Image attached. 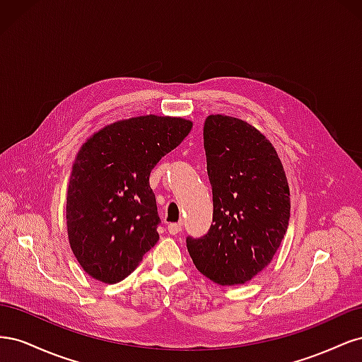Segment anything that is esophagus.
<instances>
[{
	"label": "esophagus",
	"instance_id": "34e87169",
	"mask_svg": "<svg viewBox=\"0 0 362 362\" xmlns=\"http://www.w3.org/2000/svg\"><path fill=\"white\" fill-rule=\"evenodd\" d=\"M182 225L181 223H169L168 225V231L170 235H177L178 233H181Z\"/></svg>",
	"mask_w": 362,
	"mask_h": 362
}]
</instances>
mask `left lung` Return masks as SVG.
<instances>
[{
	"label": "left lung",
	"instance_id": "obj_1",
	"mask_svg": "<svg viewBox=\"0 0 362 362\" xmlns=\"http://www.w3.org/2000/svg\"><path fill=\"white\" fill-rule=\"evenodd\" d=\"M213 223L187 237L202 275L221 286L250 281L270 264L290 221V189L275 148L242 119L210 115L204 124Z\"/></svg>",
	"mask_w": 362,
	"mask_h": 362
}]
</instances>
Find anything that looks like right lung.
<instances>
[{
    "instance_id": "1",
    "label": "right lung",
    "mask_w": 362,
    "mask_h": 362,
    "mask_svg": "<svg viewBox=\"0 0 362 362\" xmlns=\"http://www.w3.org/2000/svg\"><path fill=\"white\" fill-rule=\"evenodd\" d=\"M192 127L182 117H131L104 127L78 151L66 196L68 237L92 278L120 282L158 242L149 175Z\"/></svg>"
}]
</instances>
